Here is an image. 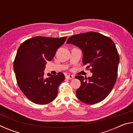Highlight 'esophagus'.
<instances>
[{
	"label": "esophagus",
	"instance_id": "obj_1",
	"mask_svg": "<svg viewBox=\"0 0 133 133\" xmlns=\"http://www.w3.org/2000/svg\"><path fill=\"white\" fill-rule=\"evenodd\" d=\"M66 78H67V79L70 80V79H72V78H73L74 77H73V76H71V75H66Z\"/></svg>",
	"mask_w": 133,
	"mask_h": 133
}]
</instances>
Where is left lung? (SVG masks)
<instances>
[{
	"label": "left lung",
	"instance_id": "1",
	"mask_svg": "<svg viewBox=\"0 0 133 133\" xmlns=\"http://www.w3.org/2000/svg\"><path fill=\"white\" fill-rule=\"evenodd\" d=\"M67 43L82 50L83 64L93 73L87 78L75 77L81 82L77 97L88 104L102 102L111 92L117 77L120 58L115 44L109 37L94 31L72 36Z\"/></svg>",
	"mask_w": 133,
	"mask_h": 133
}]
</instances>
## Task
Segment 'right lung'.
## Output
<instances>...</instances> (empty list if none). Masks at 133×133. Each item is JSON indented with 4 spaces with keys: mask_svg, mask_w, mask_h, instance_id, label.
<instances>
[{
    "mask_svg": "<svg viewBox=\"0 0 133 133\" xmlns=\"http://www.w3.org/2000/svg\"><path fill=\"white\" fill-rule=\"evenodd\" d=\"M66 39L34 37L24 41L18 49L13 63L17 84L26 97L35 104H48L57 97L64 75L48 73L49 77L45 78L43 71L47 62L53 59Z\"/></svg>",
    "mask_w": 133,
    "mask_h": 133,
    "instance_id": "obj_1",
    "label": "right lung"
}]
</instances>
